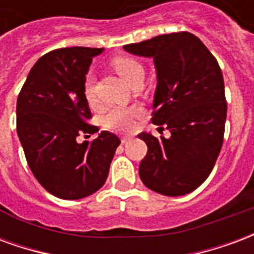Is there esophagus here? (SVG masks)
Returning a JSON list of instances; mask_svg holds the SVG:
<instances>
[{"label":"esophagus","instance_id":"34e87169","mask_svg":"<svg viewBox=\"0 0 254 254\" xmlns=\"http://www.w3.org/2000/svg\"><path fill=\"white\" fill-rule=\"evenodd\" d=\"M130 136H121V143L122 144H125V143H127V141H129V140H130Z\"/></svg>","mask_w":254,"mask_h":254}]
</instances>
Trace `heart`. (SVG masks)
<instances>
[{
  "mask_svg": "<svg viewBox=\"0 0 254 254\" xmlns=\"http://www.w3.org/2000/svg\"><path fill=\"white\" fill-rule=\"evenodd\" d=\"M113 66L127 84L136 73L143 72V67L136 60L127 57L116 58L113 61ZM83 94L89 105L92 106L96 103L95 83L91 76L84 80ZM140 116H141V109L138 107H114L107 111V114L103 117V125L107 129L116 130V132H130L136 125V118Z\"/></svg>",
  "mask_w": 254,
  "mask_h": 254,
  "instance_id": "obj_1",
  "label": "heart"
}]
</instances>
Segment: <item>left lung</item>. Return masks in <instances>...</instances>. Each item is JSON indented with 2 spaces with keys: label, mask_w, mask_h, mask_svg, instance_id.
<instances>
[{
  "label": "left lung",
  "mask_w": 254,
  "mask_h": 254,
  "mask_svg": "<svg viewBox=\"0 0 254 254\" xmlns=\"http://www.w3.org/2000/svg\"><path fill=\"white\" fill-rule=\"evenodd\" d=\"M124 50L154 60L152 122L171 133L169 138L138 134L148 147L140 178L163 196L190 193L207 180L223 144L227 103L218 61L190 32L155 36Z\"/></svg>",
  "instance_id": "1"
}]
</instances>
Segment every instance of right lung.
<instances>
[{
  "instance_id": "right-lung-1",
  "label": "right lung",
  "mask_w": 254,
  "mask_h": 254,
  "mask_svg": "<svg viewBox=\"0 0 254 254\" xmlns=\"http://www.w3.org/2000/svg\"><path fill=\"white\" fill-rule=\"evenodd\" d=\"M103 49L66 47L47 53L28 73L16 106L17 136L32 174L49 193L78 200L105 185L120 138L103 132L77 143L83 133L98 132L83 84L92 58Z\"/></svg>"
}]
</instances>
